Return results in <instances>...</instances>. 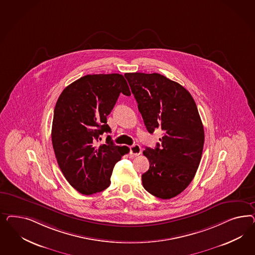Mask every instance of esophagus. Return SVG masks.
<instances>
[{
    "instance_id": "34e87169",
    "label": "esophagus",
    "mask_w": 255,
    "mask_h": 255,
    "mask_svg": "<svg viewBox=\"0 0 255 255\" xmlns=\"http://www.w3.org/2000/svg\"><path fill=\"white\" fill-rule=\"evenodd\" d=\"M141 151H142V149H141V147L139 145H132L130 147V153L131 154L137 156V155L141 153Z\"/></svg>"
}]
</instances>
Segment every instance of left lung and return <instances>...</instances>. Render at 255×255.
<instances>
[{
	"instance_id": "8db88e82",
	"label": "left lung",
	"mask_w": 255,
	"mask_h": 255,
	"mask_svg": "<svg viewBox=\"0 0 255 255\" xmlns=\"http://www.w3.org/2000/svg\"><path fill=\"white\" fill-rule=\"evenodd\" d=\"M124 77L147 131H163L161 144L143 151L149 162L143 186L158 198H173L192 182L200 163L205 133L196 104L184 87L160 74Z\"/></svg>"
}]
</instances>
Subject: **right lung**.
Wrapping results in <instances>:
<instances>
[{
    "label": "right lung",
    "mask_w": 255,
    "mask_h": 255,
    "mask_svg": "<svg viewBox=\"0 0 255 255\" xmlns=\"http://www.w3.org/2000/svg\"><path fill=\"white\" fill-rule=\"evenodd\" d=\"M131 92L123 75H87L67 86L56 103L51 140L55 156L70 185L82 194L100 193L110 185L114 165L129 147L116 146L108 135L107 117L120 94Z\"/></svg>",
    "instance_id": "add662e5"
}]
</instances>
